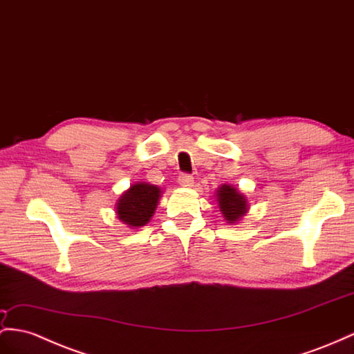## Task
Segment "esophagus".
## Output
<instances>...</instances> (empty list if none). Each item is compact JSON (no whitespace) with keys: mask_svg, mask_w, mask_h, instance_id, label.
Returning a JSON list of instances; mask_svg holds the SVG:
<instances>
[{"mask_svg":"<svg viewBox=\"0 0 354 354\" xmlns=\"http://www.w3.org/2000/svg\"><path fill=\"white\" fill-rule=\"evenodd\" d=\"M178 183H179V185H180V187H192V185L194 184V179H193V176H192V175L183 174V175H179V178H178Z\"/></svg>","mask_w":354,"mask_h":354,"instance_id":"obj_1","label":"esophagus"}]
</instances>
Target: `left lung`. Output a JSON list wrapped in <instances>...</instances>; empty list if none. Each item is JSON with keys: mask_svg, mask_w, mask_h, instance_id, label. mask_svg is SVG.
Returning <instances> with one entry per match:
<instances>
[{"mask_svg": "<svg viewBox=\"0 0 354 354\" xmlns=\"http://www.w3.org/2000/svg\"><path fill=\"white\" fill-rule=\"evenodd\" d=\"M216 202H218L220 211L229 224L238 223L248 211L247 197L229 184H224L216 189Z\"/></svg>", "mask_w": 354, "mask_h": 354, "instance_id": "obj_1", "label": "left lung"}]
</instances>
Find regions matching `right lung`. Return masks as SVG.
<instances>
[{"mask_svg":"<svg viewBox=\"0 0 354 354\" xmlns=\"http://www.w3.org/2000/svg\"><path fill=\"white\" fill-rule=\"evenodd\" d=\"M161 188L148 183L131 185L116 203V215L131 229L148 224L156 212Z\"/></svg>","mask_w":354,"mask_h":354,"instance_id":"add662e5","label":"right lung"}]
</instances>
